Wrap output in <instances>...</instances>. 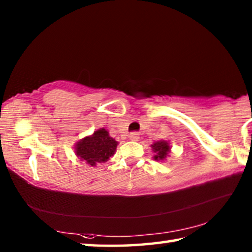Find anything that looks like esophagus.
Wrapping results in <instances>:
<instances>
[{"label": "esophagus", "mask_w": 252, "mask_h": 252, "mask_svg": "<svg viewBox=\"0 0 252 252\" xmlns=\"http://www.w3.org/2000/svg\"><path fill=\"white\" fill-rule=\"evenodd\" d=\"M129 138H130L131 141H139L140 135H139V133H136V132H133V133H131L129 135Z\"/></svg>", "instance_id": "1"}]
</instances>
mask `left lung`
Returning a JSON list of instances; mask_svg holds the SVG:
<instances>
[{"label": "left lung", "instance_id": "1", "mask_svg": "<svg viewBox=\"0 0 252 252\" xmlns=\"http://www.w3.org/2000/svg\"><path fill=\"white\" fill-rule=\"evenodd\" d=\"M152 151L155 153L153 159L156 161H165L171 152V146L167 140H159L151 144Z\"/></svg>", "mask_w": 252, "mask_h": 252}]
</instances>
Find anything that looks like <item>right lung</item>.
I'll return each instance as SVG.
<instances>
[{
	"label": "right lung",
	"mask_w": 252,
	"mask_h": 252,
	"mask_svg": "<svg viewBox=\"0 0 252 252\" xmlns=\"http://www.w3.org/2000/svg\"><path fill=\"white\" fill-rule=\"evenodd\" d=\"M119 142L104 127H100L91 135L84 136L74 144L75 156L90 167H95L99 163L110 159L117 151Z\"/></svg>",
	"instance_id": "right-lung-1"
}]
</instances>
